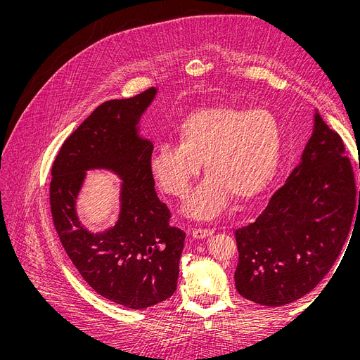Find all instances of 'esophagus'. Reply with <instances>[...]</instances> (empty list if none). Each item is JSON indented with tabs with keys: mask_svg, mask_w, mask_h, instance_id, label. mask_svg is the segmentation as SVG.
<instances>
[{
	"mask_svg": "<svg viewBox=\"0 0 360 360\" xmlns=\"http://www.w3.org/2000/svg\"><path fill=\"white\" fill-rule=\"evenodd\" d=\"M214 231L212 230H208V228H195V230L192 231V237L197 238V240H202V238H207L210 236H212Z\"/></svg>",
	"mask_w": 360,
	"mask_h": 360,
	"instance_id": "esophagus-1",
	"label": "esophagus"
}]
</instances>
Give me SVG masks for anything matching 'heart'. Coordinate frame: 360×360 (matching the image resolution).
I'll return each instance as SVG.
<instances>
[{
	"label": "heart",
	"instance_id": "b5f03b06",
	"mask_svg": "<svg viewBox=\"0 0 360 360\" xmlns=\"http://www.w3.org/2000/svg\"><path fill=\"white\" fill-rule=\"evenodd\" d=\"M283 150V130L266 108L217 105L195 110L176 129V143L159 142L148 159L159 186L185 198L204 171L208 175L184 207L201 221L219 217L231 195L252 200L274 179Z\"/></svg>",
	"mask_w": 360,
	"mask_h": 360
}]
</instances>
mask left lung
Wrapping results in <instances>:
<instances>
[{
    "mask_svg": "<svg viewBox=\"0 0 360 360\" xmlns=\"http://www.w3.org/2000/svg\"><path fill=\"white\" fill-rule=\"evenodd\" d=\"M356 207L345 145L314 109L300 163L255 222L236 231L237 291L271 307L303 297L335 264Z\"/></svg>",
    "mask_w": 360,
    "mask_h": 360,
    "instance_id": "1",
    "label": "left lung"
}]
</instances>
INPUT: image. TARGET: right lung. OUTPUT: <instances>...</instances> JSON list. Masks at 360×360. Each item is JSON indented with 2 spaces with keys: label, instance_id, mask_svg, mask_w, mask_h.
I'll return each instance as SVG.
<instances>
[{
  "label": "right lung",
  "instance_id": "right-lung-1",
  "mask_svg": "<svg viewBox=\"0 0 360 360\" xmlns=\"http://www.w3.org/2000/svg\"><path fill=\"white\" fill-rule=\"evenodd\" d=\"M156 94L152 87L96 108L63 143L51 169V215L64 250L96 292L129 309L172 296L185 241L155 192L148 167L153 145L141 134ZM89 170H109L121 179L118 218L102 232H90L77 214Z\"/></svg>",
  "mask_w": 360,
  "mask_h": 360
}]
</instances>
